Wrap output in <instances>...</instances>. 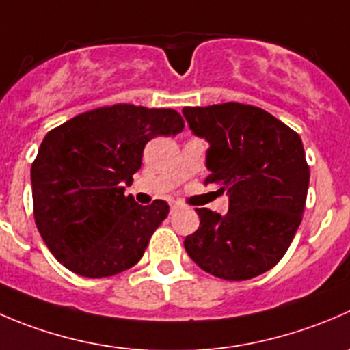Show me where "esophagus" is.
<instances>
[{"mask_svg":"<svg viewBox=\"0 0 350 350\" xmlns=\"http://www.w3.org/2000/svg\"><path fill=\"white\" fill-rule=\"evenodd\" d=\"M179 208V203L178 202H171V212H174V210Z\"/></svg>","mask_w":350,"mask_h":350,"instance_id":"1","label":"esophagus"}]
</instances>
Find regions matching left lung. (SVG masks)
Instances as JSON below:
<instances>
[{
  "label": "left lung",
  "instance_id": "8db88e82",
  "mask_svg": "<svg viewBox=\"0 0 350 350\" xmlns=\"http://www.w3.org/2000/svg\"><path fill=\"white\" fill-rule=\"evenodd\" d=\"M189 130L210 144L205 185L227 191L226 215L196 208L200 227L185 250L224 280H247L273 269L303 220L310 165L294 130L260 107L239 103L183 109Z\"/></svg>",
  "mask_w": 350,
  "mask_h": 350
}]
</instances>
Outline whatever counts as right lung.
<instances>
[{"label": "right lung", "instance_id": "obj_1", "mask_svg": "<svg viewBox=\"0 0 350 350\" xmlns=\"http://www.w3.org/2000/svg\"><path fill=\"white\" fill-rule=\"evenodd\" d=\"M185 128L174 109L114 104L87 111L44 137L30 169L33 219L51 253L89 279L124 272L144 256L169 205L124 195L152 138Z\"/></svg>", "mask_w": 350, "mask_h": 350}]
</instances>
